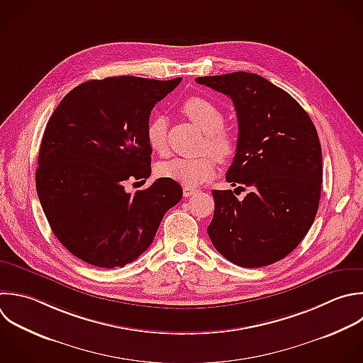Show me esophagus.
Instances as JSON below:
<instances>
[{"mask_svg": "<svg viewBox=\"0 0 363 363\" xmlns=\"http://www.w3.org/2000/svg\"><path fill=\"white\" fill-rule=\"evenodd\" d=\"M197 191H199L197 189H194V187H190V186H184V187H183V196H184V197H190V196L196 194Z\"/></svg>", "mask_w": 363, "mask_h": 363, "instance_id": "esophagus-1", "label": "esophagus"}]
</instances>
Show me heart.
<instances>
[{
	"mask_svg": "<svg viewBox=\"0 0 363 363\" xmlns=\"http://www.w3.org/2000/svg\"><path fill=\"white\" fill-rule=\"evenodd\" d=\"M182 112L206 135L204 149L220 160L230 159L235 152V136L224 129L225 115L214 102L203 96H190L182 104ZM146 140L159 155L167 152V119L153 115L146 125ZM211 155L199 157H172L159 163L157 174L186 186H199L216 173V159Z\"/></svg>",
	"mask_w": 363,
	"mask_h": 363,
	"instance_id": "1",
	"label": "heart"
}]
</instances>
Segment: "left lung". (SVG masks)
Listing matches in <instances>:
<instances>
[{
	"mask_svg": "<svg viewBox=\"0 0 363 363\" xmlns=\"http://www.w3.org/2000/svg\"><path fill=\"white\" fill-rule=\"evenodd\" d=\"M196 82L231 98L238 139L225 180L248 187L241 201L233 190H213L210 240L235 265L274 264L296 248L318 211L322 150L316 129L289 94L259 75L233 72Z\"/></svg>",
	"mask_w": 363,
	"mask_h": 363,
	"instance_id": "1",
	"label": "left lung"
}]
</instances>
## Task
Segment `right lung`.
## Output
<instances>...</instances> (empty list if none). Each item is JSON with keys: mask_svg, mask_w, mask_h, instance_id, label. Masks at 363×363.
<instances>
[{"mask_svg": "<svg viewBox=\"0 0 363 363\" xmlns=\"http://www.w3.org/2000/svg\"><path fill=\"white\" fill-rule=\"evenodd\" d=\"M182 78L113 77L74 88L50 118L35 173L37 193L62 245L101 268L123 267L153 242L180 184L157 179L130 194L125 183L150 176L146 125Z\"/></svg>", "mask_w": 363, "mask_h": 363, "instance_id": "obj_1", "label": "right lung"}]
</instances>
